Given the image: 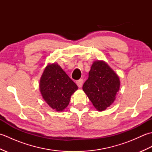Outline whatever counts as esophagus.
Wrapping results in <instances>:
<instances>
[{"label":"esophagus","mask_w":152,"mask_h":152,"mask_svg":"<svg viewBox=\"0 0 152 152\" xmlns=\"http://www.w3.org/2000/svg\"><path fill=\"white\" fill-rule=\"evenodd\" d=\"M76 83L77 86H78V88H82V86L83 85V80L82 79L78 80H77Z\"/></svg>","instance_id":"34e87169"}]
</instances>
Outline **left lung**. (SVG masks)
<instances>
[{"label":"left lung","instance_id":"1","mask_svg":"<svg viewBox=\"0 0 152 152\" xmlns=\"http://www.w3.org/2000/svg\"><path fill=\"white\" fill-rule=\"evenodd\" d=\"M119 85L114 71L104 61H97L93 63L82 89L95 108L103 111L114 102Z\"/></svg>","mask_w":152,"mask_h":152}]
</instances>
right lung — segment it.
<instances>
[{"label": "right lung", "instance_id": "add662e5", "mask_svg": "<svg viewBox=\"0 0 152 152\" xmlns=\"http://www.w3.org/2000/svg\"><path fill=\"white\" fill-rule=\"evenodd\" d=\"M40 89L44 101L51 108L61 112L69 105L70 96L78 86L57 64L45 69L40 82Z\"/></svg>", "mask_w": 152, "mask_h": 152}]
</instances>
